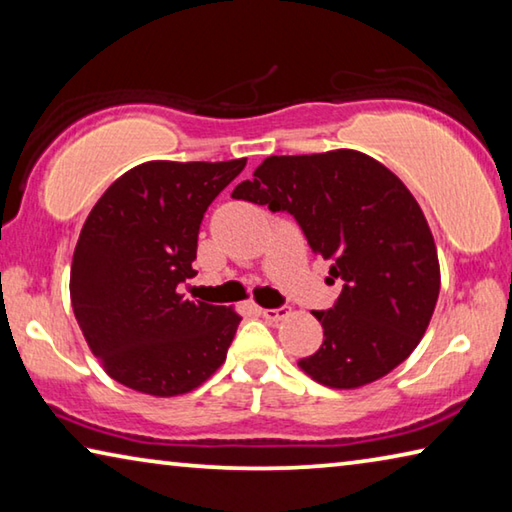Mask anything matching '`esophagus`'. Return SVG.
<instances>
[{
  "mask_svg": "<svg viewBox=\"0 0 512 512\" xmlns=\"http://www.w3.org/2000/svg\"><path fill=\"white\" fill-rule=\"evenodd\" d=\"M289 314L287 307H277V309H262V316L268 320V323H277V320H282L284 316Z\"/></svg>",
  "mask_w": 512,
  "mask_h": 512,
  "instance_id": "esophagus-1",
  "label": "esophagus"
}]
</instances>
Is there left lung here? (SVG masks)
<instances>
[{"label":"left lung","instance_id":"8db88e82","mask_svg":"<svg viewBox=\"0 0 512 512\" xmlns=\"http://www.w3.org/2000/svg\"><path fill=\"white\" fill-rule=\"evenodd\" d=\"M232 198L291 214L343 282L334 307L314 311L323 345L298 361L309 377L359 388L409 357L436 307L440 268L427 219L393 171L350 149L271 155Z\"/></svg>","mask_w":512,"mask_h":512}]
</instances>
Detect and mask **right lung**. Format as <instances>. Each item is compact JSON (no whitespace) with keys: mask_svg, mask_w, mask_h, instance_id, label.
Returning <instances> with one entry per match:
<instances>
[{"mask_svg":"<svg viewBox=\"0 0 512 512\" xmlns=\"http://www.w3.org/2000/svg\"><path fill=\"white\" fill-rule=\"evenodd\" d=\"M246 167L155 160L112 183L83 223L69 296L94 357L133 391H194L225 361L241 316L187 300L207 207Z\"/></svg>","mask_w":512,"mask_h":512,"instance_id":"obj_1","label":"right lung"}]
</instances>
